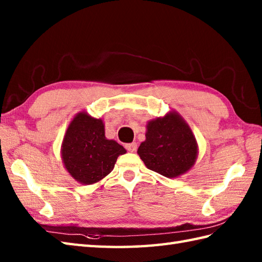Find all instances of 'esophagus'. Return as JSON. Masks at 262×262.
Wrapping results in <instances>:
<instances>
[{"mask_svg": "<svg viewBox=\"0 0 262 262\" xmlns=\"http://www.w3.org/2000/svg\"><path fill=\"white\" fill-rule=\"evenodd\" d=\"M125 147L127 148V151L129 152H135L137 149V144L136 143H129V144H126Z\"/></svg>", "mask_w": 262, "mask_h": 262, "instance_id": "obj_1", "label": "esophagus"}]
</instances>
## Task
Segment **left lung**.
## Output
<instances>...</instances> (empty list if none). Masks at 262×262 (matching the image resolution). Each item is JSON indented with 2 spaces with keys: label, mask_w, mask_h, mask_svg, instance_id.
Here are the masks:
<instances>
[{
  "label": "left lung",
  "mask_w": 262,
  "mask_h": 262,
  "mask_svg": "<svg viewBox=\"0 0 262 262\" xmlns=\"http://www.w3.org/2000/svg\"><path fill=\"white\" fill-rule=\"evenodd\" d=\"M145 137L137 154L147 169L166 178H177L185 174L196 163V137L177 111L171 110L163 117L149 120Z\"/></svg>",
  "instance_id": "obj_1"
}]
</instances>
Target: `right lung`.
<instances>
[{"mask_svg": "<svg viewBox=\"0 0 262 262\" xmlns=\"http://www.w3.org/2000/svg\"><path fill=\"white\" fill-rule=\"evenodd\" d=\"M126 149L104 135L101 118L85 111L76 114L66 129L60 146V158L66 171L81 185L101 181L115 168L119 155Z\"/></svg>", "mask_w": 262, "mask_h": 262, "instance_id": "add662e5", "label": "right lung"}]
</instances>
